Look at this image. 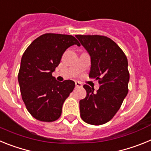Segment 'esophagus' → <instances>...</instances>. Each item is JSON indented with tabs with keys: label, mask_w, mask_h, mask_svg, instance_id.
Returning a JSON list of instances; mask_svg holds the SVG:
<instances>
[{
	"label": "esophagus",
	"mask_w": 151,
	"mask_h": 151,
	"mask_svg": "<svg viewBox=\"0 0 151 151\" xmlns=\"http://www.w3.org/2000/svg\"><path fill=\"white\" fill-rule=\"evenodd\" d=\"M75 84H76V87H82V83H80V82H75Z\"/></svg>",
	"instance_id": "1"
}]
</instances>
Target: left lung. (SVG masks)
I'll return each instance as SVG.
<instances>
[{"label":"left lung","mask_w":151,"mask_h":151,"mask_svg":"<svg viewBox=\"0 0 151 151\" xmlns=\"http://www.w3.org/2000/svg\"><path fill=\"white\" fill-rule=\"evenodd\" d=\"M91 57L89 77L98 80L99 89L85 85L87 94L79 101L80 116L94 125L104 124L115 116L128 94V60L122 49L106 36L76 35Z\"/></svg>","instance_id":"1"}]
</instances>
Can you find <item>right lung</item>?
Segmentation results:
<instances>
[{"label": "right lung", "mask_w": 151, "mask_h": 151, "mask_svg": "<svg viewBox=\"0 0 151 151\" xmlns=\"http://www.w3.org/2000/svg\"><path fill=\"white\" fill-rule=\"evenodd\" d=\"M74 45H80L73 35L47 33L34 40L24 52L18 82L26 109L38 120H57L64 101L74 89L72 80L60 82L52 76L63 54Z\"/></svg>", "instance_id": "obj_1"}]
</instances>
